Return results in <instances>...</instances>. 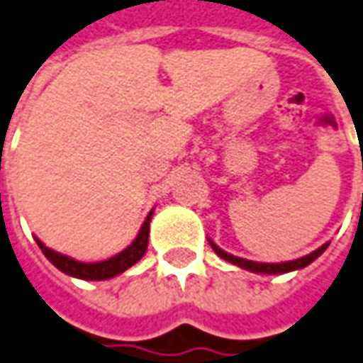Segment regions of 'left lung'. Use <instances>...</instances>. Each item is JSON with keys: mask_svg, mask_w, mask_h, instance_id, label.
Masks as SVG:
<instances>
[{"mask_svg": "<svg viewBox=\"0 0 363 363\" xmlns=\"http://www.w3.org/2000/svg\"><path fill=\"white\" fill-rule=\"evenodd\" d=\"M211 246H213V250L220 258L224 260H228V262H233V264L240 266L244 270H250V272H258V274H284V272H292V270H300V268H304L310 262H314L320 254L324 252L328 248V244L324 246H320L318 250H314L312 254H306L302 258H296V260H290V262H280V264H268V262H252V260H246V258H240V256H234V254L224 252L223 248H218L216 244L211 240Z\"/></svg>", "mask_w": 363, "mask_h": 363, "instance_id": "8db88e82", "label": "left lung"}]
</instances>
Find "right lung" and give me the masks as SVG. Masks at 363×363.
<instances>
[{
    "instance_id": "obj_1",
    "label": "right lung",
    "mask_w": 363,
    "mask_h": 363,
    "mask_svg": "<svg viewBox=\"0 0 363 363\" xmlns=\"http://www.w3.org/2000/svg\"><path fill=\"white\" fill-rule=\"evenodd\" d=\"M150 216H152V211L147 216V220L143 223L137 238L130 242V246H127L123 252L115 254L109 260H103V262H89V264L87 262H79L75 258H69L65 254H59L55 250H51V248H47L41 240H37V238L35 240L39 244V248H41V252L47 256V260L55 268H59L61 272L81 278V280H107V278H113V276L125 272L127 268H130L143 258V254L147 250V244H149Z\"/></svg>"
}]
</instances>
